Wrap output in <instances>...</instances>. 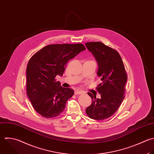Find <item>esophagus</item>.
<instances>
[{
    "label": "esophagus",
    "instance_id": "1",
    "mask_svg": "<svg viewBox=\"0 0 154 154\" xmlns=\"http://www.w3.org/2000/svg\"><path fill=\"white\" fill-rule=\"evenodd\" d=\"M83 93H84V92H83V91H79V90H76V91H75V92H74L75 95L82 94H83Z\"/></svg>",
    "mask_w": 154,
    "mask_h": 154
}]
</instances>
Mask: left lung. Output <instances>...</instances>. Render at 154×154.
I'll return each instance as SVG.
<instances>
[{"label": "left lung", "instance_id": "left-lung-1", "mask_svg": "<svg viewBox=\"0 0 154 154\" xmlns=\"http://www.w3.org/2000/svg\"><path fill=\"white\" fill-rule=\"evenodd\" d=\"M85 45L98 63L97 75L102 81L97 87L100 98L88 93L92 98V104L86 108V113L92 119L104 120L115 114L124 99L127 75L116 50L101 42H86Z\"/></svg>", "mask_w": 154, "mask_h": 154}]
</instances>
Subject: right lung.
<instances>
[{
	"label": "right lung",
	"instance_id": "right-lung-1",
	"mask_svg": "<svg viewBox=\"0 0 154 154\" xmlns=\"http://www.w3.org/2000/svg\"><path fill=\"white\" fill-rule=\"evenodd\" d=\"M86 48L82 44L48 45L29 60L26 68V91L33 107L42 116L60 115L74 90L63 88L55 79L63 75L66 63Z\"/></svg>",
	"mask_w": 154,
	"mask_h": 154
}]
</instances>
